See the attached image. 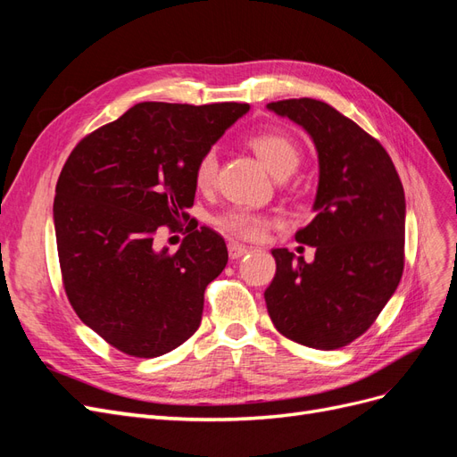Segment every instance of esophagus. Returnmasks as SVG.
Masks as SVG:
<instances>
[{
    "mask_svg": "<svg viewBox=\"0 0 457 457\" xmlns=\"http://www.w3.org/2000/svg\"><path fill=\"white\" fill-rule=\"evenodd\" d=\"M245 253H247V247L245 245H242L238 242H230L228 244V255H230V259H240Z\"/></svg>",
    "mask_w": 457,
    "mask_h": 457,
    "instance_id": "1",
    "label": "esophagus"
}]
</instances>
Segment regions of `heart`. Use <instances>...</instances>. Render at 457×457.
<instances>
[{"label":"heart","mask_w":457,"mask_h":457,"mask_svg":"<svg viewBox=\"0 0 457 457\" xmlns=\"http://www.w3.org/2000/svg\"><path fill=\"white\" fill-rule=\"evenodd\" d=\"M250 146L253 148L259 160L265 163V168L274 177H287L294 173L301 160V152L297 145L289 139L284 133L276 131H265L257 133L250 139ZM219 171V154L217 148H207L204 150L200 158L195 163V185L200 190L212 188ZM213 225L227 234V237L245 240V242H259L267 237V232L276 225V220L270 215L253 213L242 210V207H232L223 213H219L213 219Z\"/></svg>","instance_id":"b5f03b06"}]
</instances>
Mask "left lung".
Segmentation results:
<instances>
[{
  "label": "left lung",
  "mask_w": 457,
  "mask_h": 457,
  "mask_svg": "<svg viewBox=\"0 0 457 457\" xmlns=\"http://www.w3.org/2000/svg\"><path fill=\"white\" fill-rule=\"evenodd\" d=\"M267 106L307 129L320 163L316 217L295 232L314 261L272 250L267 311L287 339L341 349L366 334L403 278L404 188L376 137L334 106L307 96Z\"/></svg>",
  "instance_id": "8db88e82"
}]
</instances>
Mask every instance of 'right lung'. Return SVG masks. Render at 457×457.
<instances>
[{"instance_id": "1", "label": "right lung", "mask_w": 457, "mask_h": 457, "mask_svg": "<svg viewBox=\"0 0 457 457\" xmlns=\"http://www.w3.org/2000/svg\"><path fill=\"white\" fill-rule=\"evenodd\" d=\"M247 110L139 103L68 156L53 205L62 286L79 320L120 353L162 356L198 329L205 287L228 261L223 237L195 225L173 253L152 244L190 219L196 160Z\"/></svg>"}]
</instances>
